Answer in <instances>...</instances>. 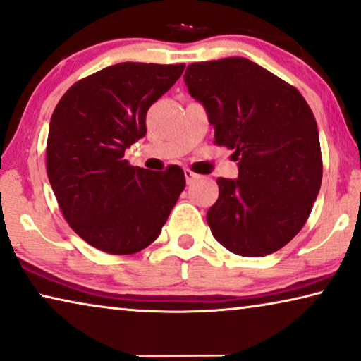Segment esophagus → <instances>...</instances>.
<instances>
[{"label":"esophagus","mask_w":361,"mask_h":361,"mask_svg":"<svg viewBox=\"0 0 361 361\" xmlns=\"http://www.w3.org/2000/svg\"><path fill=\"white\" fill-rule=\"evenodd\" d=\"M184 174H185V180H187V184H193V182H195L198 177V174H195V172H192L190 169H185L184 171Z\"/></svg>","instance_id":"obj_1"}]
</instances>
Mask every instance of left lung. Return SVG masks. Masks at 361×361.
<instances>
[{
    "label": "left lung",
    "instance_id": "1",
    "mask_svg": "<svg viewBox=\"0 0 361 361\" xmlns=\"http://www.w3.org/2000/svg\"><path fill=\"white\" fill-rule=\"evenodd\" d=\"M215 143L233 149L238 179L218 177L207 213L216 241L244 257L283 247L305 226L322 180L317 123L296 87L243 56L187 66Z\"/></svg>",
    "mask_w": 361,
    "mask_h": 361
}]
</instances>
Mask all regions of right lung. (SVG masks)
Returning <instances> with one entry per match:
<instances>
[{
  "label": "right lung",
  "mask_w": 361,
  "mask_h": 361,
  "mask_svg": "<svg viewBox=\"0 0 361 361\" xmlns=\"http://www.w3.org/2000/svg\"><path fill=\"white\" fill-rule=\"evenodd\" d=\"M185 65L117 63L78 81L56 104L47 140V176L65 219L102 252L148 247L185 187L179 166L133 168L125 149L146 135V112Z\"/></svg>",
  "instance_id": "add662e5"
}]
</instances>
